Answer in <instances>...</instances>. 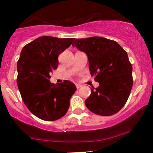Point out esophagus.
<instances>
[{
    "label": "esophagus",
    "instance_id": "esophagus-1",
    "mask_svg": "<svg viewBox=\"0 0 153 153\" xmlns=\"http://www.w3.org/2000/svg\"><path fill=\"white\" fill-rule=\"evenodd\" d=\"M76 87L77 89H79V88H81V85L79 84H76Z\"/></svg>",
    "mask_w": 153,
    "mask_h": 153
}]
</instances>
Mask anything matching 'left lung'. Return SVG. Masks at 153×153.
Here are the masks:
<instances>
[{
	"label": "left lung",
	"mask_w": 153,
	"mask_h": 153,
	"mask_svg": "<svg viewBox=\"0 0 153 153\" xmlns=\"http://www.w3.org/2000/svg\"><path fill=\"white\" fill-rule=\"evenodd\" d=\"M72 46L87 54L91 76L100 83L91 89L85 106L100 116L118 113L126 104L133 85L132 66L127 52L116 41L102 37L76 39Z\"/></svg>",
	"instance_id": "1"
}]
</instances>
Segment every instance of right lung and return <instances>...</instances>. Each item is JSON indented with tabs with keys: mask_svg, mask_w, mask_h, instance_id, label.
<instances>
[{
	"mask_svg": "<svg viewBox=\"0 0 153 153\" xmlns=\"http://www.w3.org/2000/svg\"><path fill=\"white\" fill-rule=\"evenodd\" d=\"M74 39L39 37L25 45L21 52L17 62L19 91L28 110L43 120L53 121L64 116L76 91L70 81L58 85L49 81L51 72L58 68V56Z\"/></svg>",
	"mask_w": 153,
	"mask_h": 153,
	"instance_id": "add662e5",
	"label": "right lung"
}]
</instances>
